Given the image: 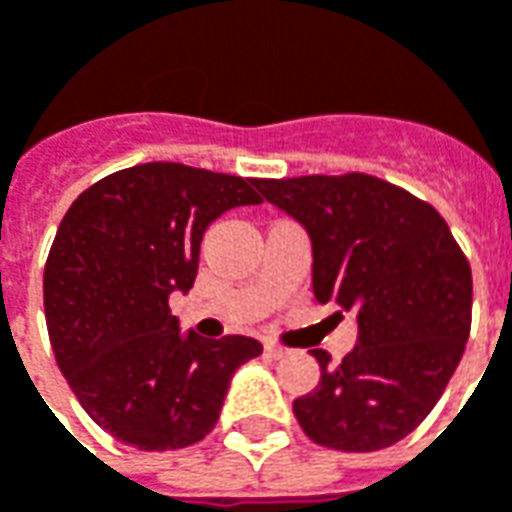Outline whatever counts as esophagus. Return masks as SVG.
<instances>
[{
    "label": "esophagus",
    "instance_id": "34e87169",
    "mask_svg": "<svg viewBox=\"0 0 512 512\" xmlns=\"http://www.w3.org/2000/svg\"><path fill=\"white\" fill-rule=\"evenodd\" d=\"M263 348H266V354L271 356V359H282V356H288V348H282V345H277L274 340H266Z\"/></svg>",
    "mask_w": 512,
    "mask_h": 512
}]
</instances>
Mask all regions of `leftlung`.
<instances>
[{
    "label": "left lung",
    "instance_id": "obj_1",
    "mask_svg": "<svg viewBox=\"0 0 512 512\" xmlns=\"http://www.w3.org/2000/svg\"><path fill=\"white\" fill-rule=\"evenodd\" d=\"M304 227L318 304L359 326L343 365L315 348L321 384L293 400L301 430L343 452L392 447L444 392L472 326V268L436 208L373 175L257 180Z\"/></svg>",
    "mask_w": 512,
    "mask_h": 512
}]
</instances>
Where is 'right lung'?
Returning a JSON list of instances; mask_svg holds the SVG:
<instances>
[{"instance_id": "obj_1", "label": "right lung", "mask_w": 512, "mask_h": 512, "mask_svg": "<svg viewBox=\"0 0 512 512\" xmlns=\"http://www.w3.org/2000/svg\"><path fill=\"white\" fill-rule=\"evenodd\" d=\"M257 180L150 161L79 194L43 271V307L62 376L84 411L136 450L205 439L230 378L263 345L180 332L172 293H189L200 241L224 211L260 205Z\"/></svg>"}]
</instances>
